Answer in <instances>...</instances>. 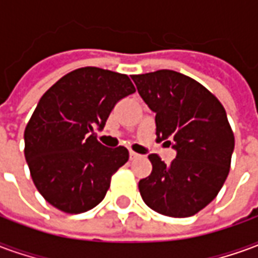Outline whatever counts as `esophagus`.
Wrapping results in <instances>:
<instances>
[{
    "label": "esophagus",
    "mask_w": 258,
    "mask_h": 258,
    "mask_svg": "<svg viewBox=\"0 0 258 258\" xmlns=\"http://www.w3.org/2000/svg\"><path fill=\"white\" fill-rule=\"evenodd\" d=\"M137 157H140V155H138V153L130 151V159H131V160H134V159H137Z\"/></svg>",
    "instance_id": "obj_1"
}]
</instances>
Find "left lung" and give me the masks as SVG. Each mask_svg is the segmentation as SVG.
I'll return each mask as SVG.
<instances>
[{
  "label": "left lung",
  "mask_w": 258,
  "mask_h": 258,
  "mask_svg": "<svg viewBox=\"0 0 258 258\" xmlns=\"http://www.w3.org/2000/svg\"><path fill=\"white\" fill-rule=\"evenodd\" d=\"M131 79L156 114L157 141L177 153L170 164L148 156L152 173L138 184L141 196L163 216H194L216 198L229 173L235 140L225 109L203 85L174 70Z\"/></svg>",
  "instance_id": "1"
}]
</instances>
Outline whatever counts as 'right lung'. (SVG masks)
I'll use <instances>...</instances> for the list:
<instances>
[{"mask_svg":"<svg viewBox=\"0 0 258 258\" xmlns=\"http://www.w3.org/2000/svg\"><path fill=\"white\" fill-rule=\"evenodd\" d=\"M134 92L125 74L81 68L41 96L26 125L25 157L33 182L49 205L80 214L103 200L128 151L99 144L95 130H103L116 103Z\"/></svg>","mask_w":258,"mask_h":258,"instance_id":"1","label":"right lung"}]
</instances>
